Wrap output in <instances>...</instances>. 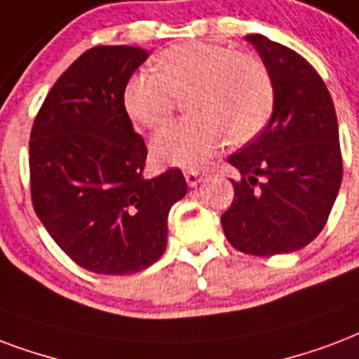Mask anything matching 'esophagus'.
<instances>
[{
	"mask_svg": "<svg viewBox=\"0 0 359 359\" xmlns=\"http://www.w3.org/2000/svg\"><path fill=\"white\" fill-rule=\"evenodd\" d=\"M184 177H186V182H188V186H198L199 182H201V179H203L199 171H186Z\"/></svg>",
	"mask_w": 359,
	"mask_h": 359,
	"instance_id": "1",
	"label": "esophagus"
}]
</instances>
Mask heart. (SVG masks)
Here are the masks:
<instances>
[{
	"label": "heart",
	"instance_id": "obj_1",
	"mask_svg": "<svg viewBox=\"0 0 359 359\" xmlns=\"http://www.w3.org/2000/svg\"><path fill=\"white\" fill-rule=\"evenodd\" d=\"M186 94L190 118L161 128L150 143L152 158L163 165L201 168L226 139L248 143L267 126L275 103L273 82L258 58L229 46L184 43L161 52L156 73L131 76L124 88L126 113L137 124L156 128Z\"/></svg>",
	"mask_w": 359,
	"mask_h": 359
}]
</instances>
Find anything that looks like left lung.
Listing matches in <instances>:
<instances>
[{
    "label": "left lung",
    "mask_w": 359,
    "mask_h": 359,
    "mask_svg": "<svg viewBox=\"0 0 359 359\" xmlns=\"http://www.w3.org/2000/svg\"><path fill=\"white\" fill-rule=\"evenodd\" d=\"M269 73L273 116L228 161L241 173L224 235L252 256L288 254L324 229L343 180L332 95L307 60L264 35H246Z\"/></svg>",
    "instance_id": "1"
}]
</instances>
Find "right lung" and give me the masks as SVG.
I'll return each mask as SVG.
<instances>
[{
	"label": "right lung",
	"mask_w": 359,
	"mask_h": 359,
	"mask_svg": "<svg viewBox=\"0 0 359 359\" xmlns=\"http://www.w3.org/2000/svg\"><path fill=\"white\" fill-rule=\"evenodd\" d=\"M149 58L139 46H94L43 101L29 135L35 215L76 265L131 275L160 259L168 215L186 196L180 169L144 179L147 144L133 131L124 88Z\"/></svg>",
	"instance_id": "right-lung-1"
}]
</instances>
